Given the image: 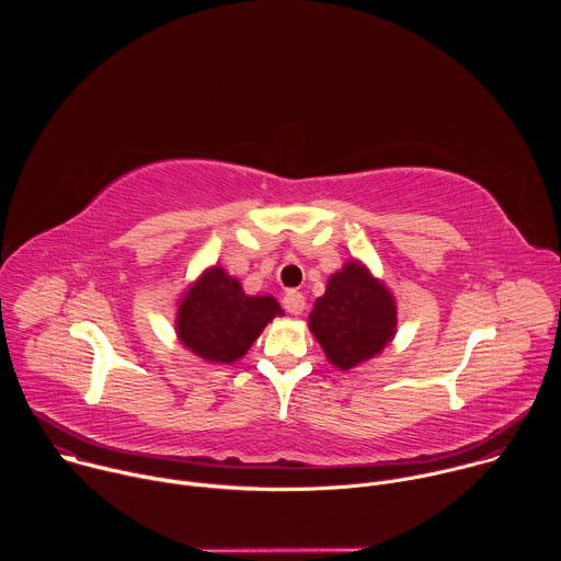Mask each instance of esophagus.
<instances>
[{"mask_svg":"<svg viewBox=\"0 0 561 561\" xmlns=\"http://www.w3.org/2000/svg\"><path fill=\"white\" fill-rule=\"evenodd\" d=\"M282 304H284V308H286L290 314H301L304 308H306V297H304L301 293H297V290H288V293L284 295Z\"/></svg>","mask_w":561,"mask_h":561,"instance_id":"1","label":"esophagus"}]
</instances>
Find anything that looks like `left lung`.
Returning <instances> with one entry per match:
<instances>
[{
    "label": "left lung",
    "mask_w": 561,
    "mask_h": 561,
    "mask_svg": "<svg viewBox=\"0 0 561 561\" xmlns=\"http://www.w3.org/2000/svg\"><path fill=\"white\" fill-rule=\"evenodd\" d=\"M394 324L390 293L357 262H348L329 279L324 297L310 312L312 335L342 370L381 353L394 335Z\"/></svg>",
    "instance_id": "obj_1"
}]
</instances>
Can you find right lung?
<instances>
[{"label":"right lung","instance_id":"obj_1","mask_svg":"<svg viewBox=\"0 0 561 561\" xmlns=\"http://www.w3.org/2000/svg\"><path fill=\"white\" fill-rule=\"evenodd\" d=\"M282 312L273 297H249L237 279L215 266L182 299L178 335L195 355L213 364H232Z\"/></svg>","mask_w":561,"mask_h":561}]
</instances>
